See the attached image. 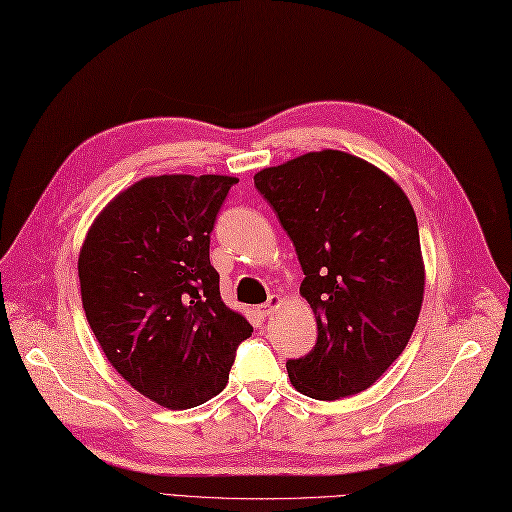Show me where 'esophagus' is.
Here are the masks:
<instances>
[{
  "instance_id": "1",
  "label": "esophagus",
  "mask_w": 512,
  "mask_h": 512,
  "mask_svg": "<svg viewBox=\"0 0 512 512\" xmlns=\"http://www.w3.org/2000/svg\"><path fill=\"white\" fill-rule=\"evenodd\" d=\"M281 303H283V298H281L279 294H272V296L266 300L264 305H259V307H257V313H259V316L268 318L270 313H274V309H277Z\"/></svg>"
}]
</instances>
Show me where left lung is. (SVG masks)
I'll list each match as a JSON object with an SVG mask.
<instances>
[{
	"mask_svg": "<svg viewBox=\"0 0 512 512\" xmlns=\"http://www.w3.org/2000/svg\"><path fill=\"white\" fill-rule=\"evenodd\" d=\"M255 186L296 246L318 342L287 361L294 389L342 400L372 387L409 344L426 270L413 205L381 168L324 149L261 168Z\"/></svg>",
	"mask_w": 512,
	"mask_h": 512,
	"instance_id": "8db88e82",
	"label": "left lung"
}]
</instances>
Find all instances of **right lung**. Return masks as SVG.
Masks as SVG:
<instances>
[{"instance_id": "add662e5", "label": "right lung", "mask_w": 512, "mask_h": 512, "mask_svg": "<svg viewBox=\"0 0 512 512\" xmlns=\"http://www.w3.org/2000/svg\"><path fill=\"white\" fill-rule=\"evenodd\" d=\"M235 177H144L101 209L77 259L86 320L112 368L183 411L227 387L253 326L220 298L209 233Z\"/></svg>"}]
</instances>
